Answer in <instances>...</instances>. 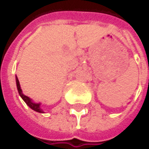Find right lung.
Listing matches in <instances>:
<instances>
[{
	"instance_id": "obj_1",
	"label": "right lung",
	"mask_w": 149,
	"mask_h": 149,
	"mask_svg": "<svg viewBox=\"0 0 149 149\" xmlns=\"http://www.w3.org/2000/svg\"><path fill=\"white\" fill-rule=\"evenodd\" d=\"M16 82H17V90H18L19 95L22 97V99L25 102V103H26L31 109H33V110H35V111H37V112H40V113H43V110L40 109V103H34V102H31V100L28 96H26V95L23 94L22 89H21V87H20V84H19V81H18L17 77L16 78Z\"/></svg>"
}]
</instances>
